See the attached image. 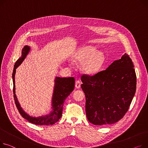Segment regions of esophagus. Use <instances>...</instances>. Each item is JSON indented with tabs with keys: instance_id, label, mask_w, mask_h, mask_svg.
Here are the masks:
<instances>
[{
	"instance_id": "1",
	"label": "esophagus",
	"mask_w": 148,
	"mask_h": 148,
	"mask_svg": "<svg viewBox=\"0 0 148 148\" xmlns=\"http://www.w3.org/2000/svg\"><path fill=\"white\" fill-rule=\"evenodd\" d=\"M80 86H81V82L79 81V80H77L75 82V86L77 88H79L80 87Z\"/></svg>"
}]
</instances>
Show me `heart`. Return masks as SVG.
<instances>
[{
    "mask_svg": "<svg viewBox=\"0 0 148 148\" xmlns=\"http://www.w3.org/2000/svg\"><path fill=\"white\" fill-rule=\"evenodd\" d=\"M105 60L104 54L96 51L95 47L86 46L78 51L74 56V61L82 64V70L86 74L93 75L99 73Z\"/></svg>",
    "mask_w": 148,
    "mask_h": 148,
    "instance_id": "b5f03b06",
    "label": "heart"
}]
</instances>
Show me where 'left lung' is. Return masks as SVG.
<instances>
[{"mask_svg":"<svg viewBox=\"0 0 148 148\" xmlns=\"http://www.w3.org/2000/svg\"><path fill=\"white\" fill-rule=\"evenodd\" d=\"M81 80L88 121L103 125L123 119L136 90V75L129 55L125 53L105 70L94 75L83 74Z\"/></svg>","mask_w":148,"mask_h":148,"instance_id":"obj_1","label":"left lung"}]
</instances>
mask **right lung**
I'll return each mask as SVG.
<instances>
[{"label": "right lung", "instance_id": "1", "mask_svg": "<svg viewBox=\"0 0 148 148\" xmlns=\"http://www.w3.org/2000/svg\"><path fill=\"white\" fill-rule=\"evenodd\" d=\"M29 50H30V47L28 46H25L21 52V56L16 61L14 65L12 73V79L14 84L13 93L15 103L19 114L21 115L24 119H25L29 122L36 125H52L58 121L59 120L61 119L65 100L73 91L74 88L75 79L74 77L61 78L56 77L55 80L53 93L52 99V106L53 110L48 115L38 117H34L28 115L22 109V108L21 107L20 105H19L17 100V97L15 95V75L16 68L19 65H20V64L24 60V59L28 55Z\"/></svg>", "mask_w": 148, "mask_h": 148}]
</instances>
